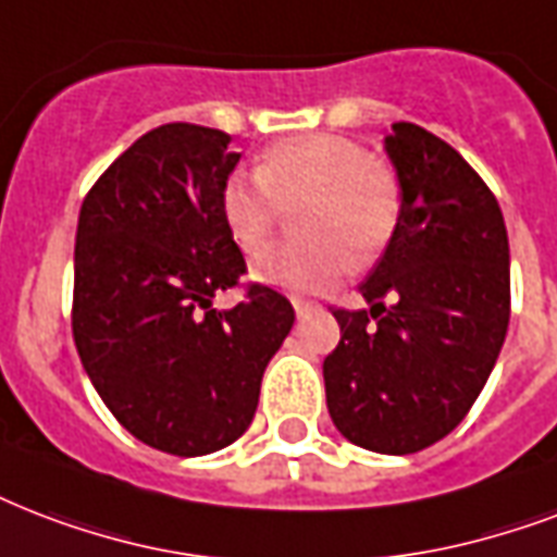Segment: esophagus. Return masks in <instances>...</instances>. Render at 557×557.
Listing matches in <instances>:
<instances>
[{"label":"esophagus","instance_id":"esophagus-1","mask_svg":"<svg viewBox=\"0 0 557 557\" xmlns=\"http://www.w3.org/2000/svg\"><path fill=\"white\" fill-rule=\"evenodd\" d=\"M292 307H295L297 318H304V315H309V312H315L318 304L315 300H307V297H295V300H292Z\"/></svg>","mask_w":557,"mask_h":557}]
</instances>
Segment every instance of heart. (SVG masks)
<instances>
[{"label":"heart","instance_id":"heart-1","mask_svg":"<svg viewBox=\"0 0 557 557\" xmlns=\"http://www.w3.org/2000/svg\"><path fill=\"white\" fill-rule=\"evenodd\" d=\"M295 207L300 239L262 250L253 277L307 295L388 248L403 215V186L385 160L330 134L283 139L262 154L257 175H233L222 186V219L242 250H260Z\"/></svg>","mask_w":557,"mask_h":557}]
</instances>
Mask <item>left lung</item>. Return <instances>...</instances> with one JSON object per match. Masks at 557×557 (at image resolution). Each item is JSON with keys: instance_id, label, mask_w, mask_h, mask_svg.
Instances as JSON below:
<instances>
[{"instance_id": "left-lung-1", "label": "left lung", "mask_w": 557, "mask_h": 557, "mask_svg": "<svg viewBox=\"0 0 557 557\" xmlns=\"http://www.w3.org/2000/svg\"><path fill=\"white\" fill-rule=\"evenodd\" d=\"M385 151L400 224L359 286L371 309L333 307L342 342L324 385L350 444L409 456L456 430L485 388L508 333L511 271L503 210L456 148L394 122Z\"/></svg>"}]
</instances>
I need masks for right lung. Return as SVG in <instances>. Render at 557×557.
Masks as SVG:
<instances>
[{
    "label": "right lung",
    "mask_w": 557,
    "mask_h": 557,
    "mask_svg": "<svg viewBox=\"0 0 557 557\" xmlns=\"http://www.w3.org/2000/svg\"><path fill=\"white\" fill-rule=\"evenodd\" d=\"M239 163L231 134L169 122L104 169L81 203L72 338L113 418L172 456H207L248 430L265 364L295 324L277 288L248 283L222 219Z\"/></svg>",
    "instance_id": "1"
}]
</instances>
